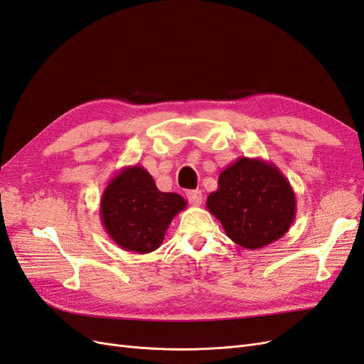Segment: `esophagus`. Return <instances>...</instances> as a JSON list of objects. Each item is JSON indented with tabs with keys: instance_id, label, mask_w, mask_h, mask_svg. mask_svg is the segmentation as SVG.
<instances>
[{
	"instance_id": "obj_1",
	"label": "esophagus",
	"mask_w": 364,
	"mask_h": 364,
	"mask_svg": "<svg viewBox=\"0 0 364 364\" xmlns=\"http://www.w3.org/2000/svg\"><path fill=\"white\" fill-rule=\"evenodd\" d=\"M186 197H188V200H190V203H191V205H196V206L202 205V200H203L202 191H199V190L188 191V193H186Z\"/></svg>"
}]
</instances>
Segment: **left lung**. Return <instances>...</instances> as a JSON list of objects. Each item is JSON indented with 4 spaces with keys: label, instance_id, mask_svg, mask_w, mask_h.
Wrapping results in <instances>:
<instances>
[{
    "label": "left lung",
    "instance_id": "obj_1",
    "mask_svg": "<svg viewBox=\"0 0 364 364\" xmlns=\"http://www.w3.org/2000/svg\"><path fill=\"white\" fill-rule=\"evenodd\" d=\"M206 209L238 246L257 250L289 232L296 217V194L277 165L241 156L218 176Z\"/></svg>",
    "mask_w": 364,
    "mask_h": 364
}]
</instances>
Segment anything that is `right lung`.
<instances>
[{"mask_svg":"<svg viewBox=\"0 0 364 364\" xmlns=\"http://www.w3.org/2000/svg\"><path fill=\"white\" fill-rule=\"evenodd\" d=\"M186 208L182 196L162 193L139 164L123 167L102 194L100 218L107 235L124 250L149 253L164 241L171 220Z\"/></svg>","mask_w":364,"mask_h":364,"instance_id":"1","label":"right lung"}]
</instances>
